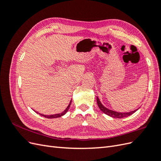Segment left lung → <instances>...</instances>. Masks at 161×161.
<instances>
[{
  "mask_svg": "<svg viewBox=\"0 0 161 161\" xmlns=\"http://www.w3.org/2000/svg\"><path fill=\"white\" fill-rule=\"evenodd\" d=\"M97 105H98L99 109L103 112L104 114H105L106 115H108L110 117H112V118H126V117H128L130 115H131V114H133L134 113L137 111L138 109H136L134 111H130V112H128V113H119V112H117V111H114L110 110L108 108H105V107L102 105V103H101V101H99L98 97H97Z\"/></svg>",
  "mask_w": 161,
  "mask_h": 161,
  "instance_id": "8db88e82",
  "label": "left lung"
}]
</instances>
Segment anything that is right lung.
I'll return each mask as SVG.
<instances>
[{
    "label": "right lung",
    "mask_w": 161,
    "mask_h": 161,
    "mask_svg": "<svg viewBox=\"0 0 161 161\" xmlns=\"http://www.w3.org/2000/svg\"><path fill=\"white\" fill-rule=\"evenodd\" d=\"M71 102H72V101H70V103H69V105H68V107L66 108V109L63 111V112H62L61 114H54V115H43V114H40V115H42V116H43L44 117V118H49V119H52V118H60V117H61V116H62V115H64L66 112L68 111V110L69 109V108H70V104H71Z\"/></svg>",
    "instance_id": "right-lung-1"
}]
</instances>
